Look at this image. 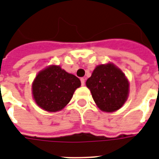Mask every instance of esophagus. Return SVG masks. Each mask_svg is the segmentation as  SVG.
<instances>
[{
    "label": "esophagus",
    "instance_id": "esophagus-1",
    "mask_svg": "<svg viewBox=\"0 0 159 159\" xmlns=\"http://www.w3.org/2000/svg\"><path fill=\"white\" fill-rule=\"evenodd\" d=\"M81 83H82V86L85 85V78H81Z\"/></svg>",
    "mask_w": 159,
    "mask_h": 159
}]
</instances>
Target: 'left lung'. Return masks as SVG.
Masks as SVG:
<instances>
[{
    "mask_svg": "<svg viewBox=\"0 0 159 159\" xmlns=\"http://www.w3.org/2000/svg\"><path fill=\"white\" fill-rule=\"evenodd\" d=\"M86 85L90 89L97 106L103 112L117 111L128 99V80L114 64H102L96 66Z\"/></svg>",
    "mask_w": 159,
    "mask_h": 159,
    "instance_id": "8db88e82",
    "label": "left lung"
}]
</instances>
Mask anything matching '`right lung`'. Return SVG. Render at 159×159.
Segmentation results:
<instances>
[{
	"label": "right lung",
	"instance_id": "right-lung-1",
	"mask_svg": "<svg viewBox=\"0 0 159 159\" xmlns=\"http://www.w3.org/2000/svg\"><path fill=\"white\" fill-rule=\"evenodd\" d=\"M81 86L78 77L60 66H47L37 74L32 83L36 103L47 112H58L67 105L75 90Z\"/></svg>",
	"mask_w": 159,
	"mask_h": 159
}]
</instances>
